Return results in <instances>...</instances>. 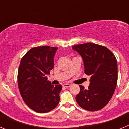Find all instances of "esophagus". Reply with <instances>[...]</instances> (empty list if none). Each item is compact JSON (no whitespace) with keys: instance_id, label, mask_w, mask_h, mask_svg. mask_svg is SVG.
<instances>
[{"instance_id":"1","label":"esophagus","mask_w":129,"mask_h":129,"mask_svg":"<svg viewBox=\"0 0 129 129\" xmlns=\"http://www.w3.org/2000/svg\"><path fill=\"white\" fill-rule=\"evenodd\" d=\"M71 85H72L71 84H70V83H64V84H63V85H62V86H64V87L68 88V87H70Z\"/></svg>"}]
</instances>
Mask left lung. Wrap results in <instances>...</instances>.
I'll use <instances>...</instances> for the list:
<instances>
[{"label": "left lung", "mask_w": 129, "mask_h": 129, "mask_svg": "<svg viewBox=\"0 0 129 129\" xmlns=\"http://www.w3.org/2000/svg\"><path fill=\"white\" fill-rule=\"evenodd\" d=\"M83 61L85 73L90 76V85L85 89L79 85L77 103L85 110L96 111L103 109L113 95L118 81L117 60L112 52L94 43L72 46Z\"/></svg>", "instance_id": "obj_1"}]
</instances>
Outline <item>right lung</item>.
<instances>
[{
	"instance_id": "right-lung-1",
	"label": "right lung",
	"mask_w": 129,
	"mask_h": 129,
	"mask_svg": "<svg viewBox=\"0 0 129 129\" xmlns=\"http://www.w3.org/2000/svg\"><path fill=\"white\" fill-rule=\"evenodd\" d=\"M57 50L48 46L33 48L20 61L17 77L19 91L25 103L36 112H48L60 101L62 86H54L47 80L54 67Z\"/></svg>"
}]
</instances>
